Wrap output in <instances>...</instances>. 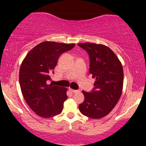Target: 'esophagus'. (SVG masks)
I'll use <instances>...</instances> for the list:
<instances>
[{"label":"esophagus","mask_w":146,"mask_h":146,"mask_svg":"<svg viewBox=\"0 0 146 146\" xmlns=\"http://www.w3.org/2000/svg\"><path fill=\"white\" fill-rule=\"evenodd\" d=\"M69 90H71V92H72V93H78V92H79V90L72 89V88H69Z\"/></svg>","instance_id":"obj_1"}]
</instances>
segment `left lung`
I'll return each instance as SVG.
<instances>
[{
    "mask_svg": "<svg viewBox=\"0 0 146 146\" xmlns=\"http://www.w3.org/2000/svg\"><path fill=\"white\" fill-rule=\"evenodd\" d=\"M89 55V72L95 79L90 93L82 90L84 100L79 105L80 112L90 118L100 119L108 115L119 100L123 90L122 64L109 47L96 43H80Z\"/></svg>",
    "mask_w": 146,
    "mask_h": 146,
    "instance_id": "left-lung-1",
    "label": "left lung"
}]
</instances>
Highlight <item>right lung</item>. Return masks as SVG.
<instances>
[{"instance_id":"add662e5","label":"right lung","mask_w":146,"mask_h":146,"mask_svg":"<svg viewBox=\"0 0 146 146\" xmlns=\"http://www.w3.org/2000/svg\"><path fill=\"white\" fill-rule=\"evenodd\" d=\"M75 44L45 41L36 45L25 56L19 71V82L25 101L33 112L43 118L61 113L67 99V88L48 84L62 53Z\"/></svg>"}]
</instances>
